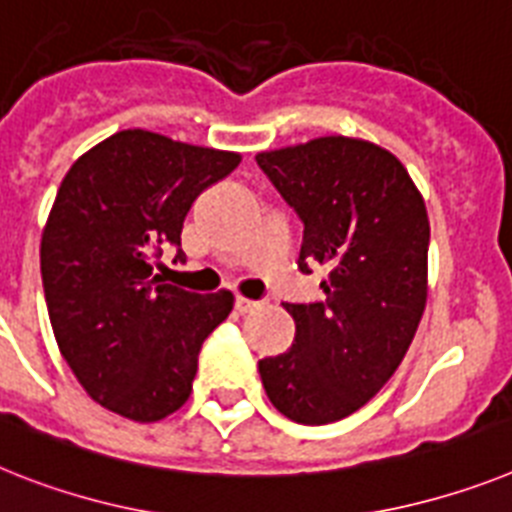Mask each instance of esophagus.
Listing matches in <instances>:
<instances>
[{
	"label": "esophagus",
	"mask_w": 512,
	"mask_h": 512,
	"mask_svg": "<svg viewBox=\"0 0 512 512\" xmlns=\"http://www.w3.org/2000/svg\"><path fill=\"white\" fill-rule=\"evenodd\" d=\"M265 302L260 299H247V296H236V309L242 312V315H249V312H255V309L263 307Z\"/></svg>",
	"instance_id": "obj_1"
}]
</instances>
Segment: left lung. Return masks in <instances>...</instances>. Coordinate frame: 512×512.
Masks as SVG:
<instances>
[{
  "label": "left lung",
  "mask_w": 512,
  "mask_h": 512,
  "mask_svg": "<svg viewBox=\"0 0 512 512\" xmlns=\"http://www.w3.org/2000/svg\"><path fill=\"white\" fill-rule=\"evenodd\" d=\"M255 161L304 223L299 270H330L322 302L286 304L296 338L260 359L263 388L291 422H338L380 393L414 341L427 304V208L403 163L367 140L317 137Z\"/></svg>",
  "instance_id": "1"
}]
</instances>
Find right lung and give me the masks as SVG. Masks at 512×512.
I'll return each mask as SVG.
<instances>
[{"label": "right lung", "instance_id": "add662e5", "mask_svg": "<svg viewBox=\"0 0 512 512\" xmlns=\"http://www.w3.org/2000/svg\"><path fill=\"white\" fill-rule=\"evenodd\" d=\"M239 153L145 130L106 137L72 163L41 236V278L59 351L103 409L158 422L190 398L203 341L229 317L231 291L192 294L153 270L184 260L182 226Z\"/></svg>", "mask_w": 512, "mask_h": 512}]
</instances>
